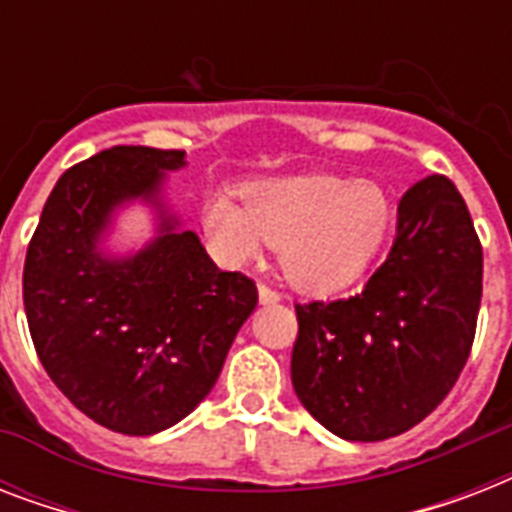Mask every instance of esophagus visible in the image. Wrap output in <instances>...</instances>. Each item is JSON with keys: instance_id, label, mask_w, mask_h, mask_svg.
Returning a JSON list of instances; mask_svg holds the SVG:
<instances>
[{"instance_id": "1", "label": "esophagus", "mask_w": 512, "mask_h": 512, "mask_svg": "<svg viewBox=\"0 0 512 512\" xmlns=\"http://www.w3.org/2000/svg\"><path fill=\"white\" fill-rule=\"evenodd\" d=\"M257 295H260V303L263 305H273L281 300L279 292H276L273 287H268V284H260V287H257Z\"/></svg>"}]
</instances>
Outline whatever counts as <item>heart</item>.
Here are the masks:
<instances>
[{
	"instance_id": "heart-1",
	"label": "heart",
	"mask_w": 512,
	"mask_h": 512,
	"mask_svg": "<svg viewBox=\"0 0 512 512\" xmlns=\"http://www.w3.org/2000/svg\"><path fill=\"white\" fill-rule=\"evenodd\" d=\"M241 199L220 191L207 201L209 236L233 260L255 257L268 241L287 279L319 295L361 279L396 220L390 193L366 177H276L244 185Z\"/></svg>"
}]
</instances>
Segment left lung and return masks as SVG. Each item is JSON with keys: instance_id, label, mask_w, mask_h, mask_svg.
<instances>
[{"instance_id": "1", "label": "left lung", "mask_w": 512, "mask_h": 512, "mask_svg": "<svg viewBox=\"0 0 512 512\" xmlns=\"http://www.w3.org/2000/svg\"><path fill=\"white\" fill-rule=\"evenodd\" d=\"M484 249L468 204L444 175L398 201L385 263L358 295L297 303L292 385L345 441L401 436L436 409L476 337Z\"/></svg>"}]
</instances>
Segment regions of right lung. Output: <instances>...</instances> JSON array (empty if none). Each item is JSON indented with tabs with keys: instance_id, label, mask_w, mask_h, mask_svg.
<instances>
[{
	"instance_id": "right-lung-1",
	"label": "right lung",
	"mask_w": 512,
	"mask_h": 512,
	"mask_svg": "<svg viewBox=\"0 0 512 512\" xmlns=\"http://www.w3.org/2000/svg\"><path fill=\"white\" fill-rule=\"evenodd\" d=\"M177 148L114 146L60 175L28 241L23 305L36 356L71 404L124 436L172 428L204 401L257 305L255 281L220 271L159 204ZM154 200L163 236L127 261L94 249L110 209Z\"/></svg>"
}]
</instances>
